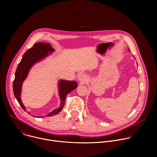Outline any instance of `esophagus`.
Here are the masks:
<instances>
[{
	"mask_svg": "<svg viewBox=\"0 0 157 157\" xmlns=\"http://www.w3.org/2000/svg\"><path fill=\"white\" fill-rule=\"evenodd\" d=\"M78 81L81 84H85L87 82V78L85 75L82 74L79 75L78 78Z\"/></svg>",
	"mask_w": 157,
	"mask_h": 157,
	"instance_id": "obj_1",
	"label": "esophagus"
}]
</instances>
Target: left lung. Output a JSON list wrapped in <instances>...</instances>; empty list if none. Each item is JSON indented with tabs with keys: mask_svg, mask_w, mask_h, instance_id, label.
<instances>
[{
	"mask_svg": "<svg viewBox=\"0 0 157 157\" xmlns=\"http://www.w3.org/2000/svg\"><path fill=\"white\" fill-rule=\"evenodd\" d=\"M128 50V51H130V50ZM133 57H134V56H133Z\"/></svg>",
	"mask_w": 157,
	"mask_h": 157,
	"instance_id": "8db88e82",
	"label": "left lung"
}]
</instances>
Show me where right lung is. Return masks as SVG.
<instances>
[{"instance_id": "1", "label": "right lung", "mask_w": 157, "mask_h": 157, "mask_svg": "<svg viewBox=\"0 0 157 157\" xmlns=\"http://www.w3.org/2000/svg\"><path fill=\"white\" fill-rule=\"evenodd\" d=\"M54 51L55 50L52 47L51 44L40 42L34 44L33 47L29 49L22 56L15 71V79L13 83V90L15 98L24 110H25L26 108L22 103L20 97L22 84L27 78L32 67L51 55ZM58 86L60 104L58 108H56L51 113L47 114L48 117L55 116L59 113L64 105L67 94L77 88L78 84L75 81H68L61 79L58 82ZM40 117H43V116Z\"/></svg>"}]
</instances>
